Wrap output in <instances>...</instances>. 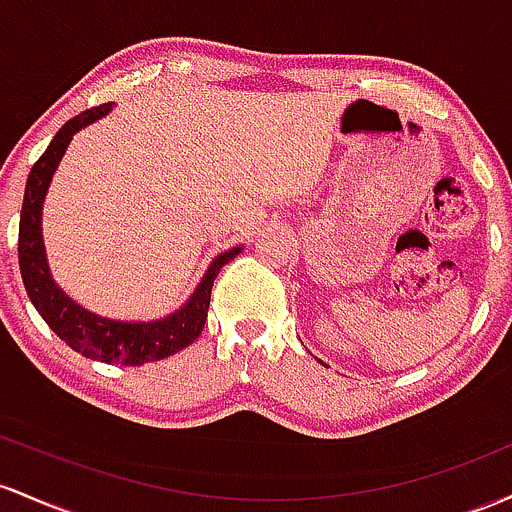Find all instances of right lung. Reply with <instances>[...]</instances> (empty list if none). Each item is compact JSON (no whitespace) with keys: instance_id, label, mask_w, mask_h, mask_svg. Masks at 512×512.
<instances>
[{"instance_id":"right-lung-1","label":"right lung","mask_w":512,"mask_h":512,"mask_svg":"<svg viewBox=\"0 0 512 512\" xmlns=\"http://www.w3.org/2000/svg\"><path fill=\"white\" fill-rule=\"evenodd\" d=\"M108 111H111V103H101V106L86 108L84 113L67 120L57 130L48 149L40 154L38 162L33 164L26 181L19 222V268L33 307L67 346L82 353L84 358L101 360V363L145 365L179 353L200 336L205 319H208L212 283H215L220 268L232 261L241 249L225 251L212 261L205 278L195 287L191 300L183 304L179 312L159 321H147V324H123V321L101 319L96 314L84 312L53 283L48 263H45L43 237H40V210H43L45 191H48L50 179H53L74 132L106 116Z\"/></svg>"}]
</instances>
